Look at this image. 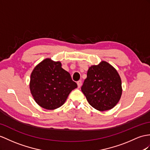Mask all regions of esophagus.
<instances>
[{
    "label": "esophagus",
    "instance_id": "esophagus-1",
    "mask_svg": "<svg viewBox=\"0 0 150 150\" xmlns=\"http://www.w3.org/2000/svg\"><path fill=\"white\" fill-rule=\"evenodd\" d=\"M77 84H78V88H80V87H81V85H82V82H81V81H78L77 82Z\"/></svg>",
    "mask_w": 150,
    "mask_h": 150
}]
</instances>
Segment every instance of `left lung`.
Masks as SVG:
<instances>
[{
  "label": "left lung",
  "mask_w": 150,
  "mask_h": 150,
  "mask_svg": "<svg viewBox=\"0 0 150 150\" xmlns=\"http://www.w3.org/2000/svg\"><path fill=\"white\" fill-rule=\"evenodd\" d=\"M81 91L90 105L98 111H107L120 99L121 78L112 65L103 61L89 68Z\"/></svg>",
  "instance_id": "8db88e82"
}]
</instances>
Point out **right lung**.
<instances>
[{"mask_svg": "<svg viewBox=\"0 0 150 150\" xmlns=\"http://www.w3.org/2000/svg\"><path fill=\"white\" fill-rule=\"evenodd\" d=\"M78 87L69 73L62 68L60 62L44 60L33 70L30 89L35 101L46 109L62 105L69 94Z\"/></svg>", "mask_w": 150, "mask_h": 150, "instance_id": "1", "label": "right lung"}]
</instances>
